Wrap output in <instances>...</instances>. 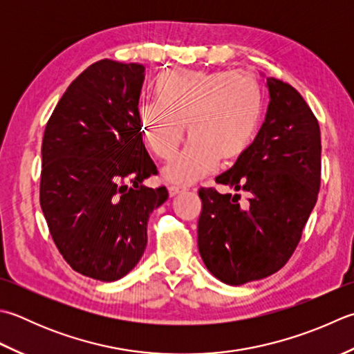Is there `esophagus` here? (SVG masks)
<instances>
[{
    "label": "esophagus",
    "instance_id": "34e87169",
    "mask_svg": "<svg viewBox=\"0 0 354 354\" xmlns=\"http://www.w3.org/2000/svg\"><path fill=\"white\" fill-rule=\"evenodd\" d=\"M183 192H184V189H181V187H176V185H170V187H169V195H170V198L176 196V195H179V193H183Z\"/></svg>",
    "mask_w": 354,
    "mask_h": 354
}]
</instances>
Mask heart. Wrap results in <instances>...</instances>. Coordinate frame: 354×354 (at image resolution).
I'll use <instances>...</instances> for the list:
<instances>
[{"instance_id": "1", "label": "heart", "mask_w": 354, "mask_h": 354, "mask_svg": "<svg viewBox=\"0 0 354 354\" xmlns=\"http://www.w3.org/2000/svg\"><path fill=\"white\" fill-rule=\"evenodd\" d=\"M155 101L138 107L141 138L151 153L170 159L184 138L181 153L162 169L165 183L189 185L209 175L221 159L245 153L258 131L264 93L247 72L176 71L155 84Z\"/></svg>"}]
</instances>
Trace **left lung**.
I'll return each mask as SVG.
<instances>
[{"label": "left lung", "instance_id": "8db88e82", "mask_svg": "<svg viewBox=\"0 0 354 354\" xmlns=\"http://www.w3.org/2000/svg\"><path fill=\"white\" fill-rule=\"evenodd\" d=\"M270 102L259 133L218 184L248 193L201 189L198 248L209 272L228 286L258 281L287 264L299 244L321 185V130L301 93L267 78Z\"/></svg>", "mask_w": 354, "mask_h": 354}]
</instances>
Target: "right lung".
<instances>
[{
    "label": "right lung",
    "mask_w": 354,
    "mask_h": 354,
    "mask_svg": "<svg viewBox=\"0 0 354 354\" xmlns=\"http://www.w3.org/2000/svg\"><path fill=\"white\" fill-rule=\"evenodd\" d=\"M142 82V64L95 62L44 130L39 204L48 232L75 272L102 282L140 262L150 213L169 198L165 187L142 185L158 173L138 124Z\"/></svg>",
    "instance_id": "add662e5"
}]
</instances>
